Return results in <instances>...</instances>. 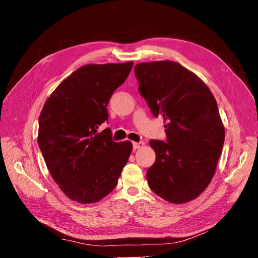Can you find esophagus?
Masks as SVG:
<instances>
[{
    "mask_svg": "<svg viewBox=\"0 0 258 258\" xmlns=\"http://www.w3.org/2000/svg\"><path fill=\"white\" fill-rule=\"evenodd\" d=\"M142 146H144V142H142V141H140V142H133L134 150H138V148H141Z\"/></svg>",
    "mask_w": 258,
    "mask_h": 258,
    "instance_id": "esophagus-1",
    "label": "esophagus"
}]
</instances>
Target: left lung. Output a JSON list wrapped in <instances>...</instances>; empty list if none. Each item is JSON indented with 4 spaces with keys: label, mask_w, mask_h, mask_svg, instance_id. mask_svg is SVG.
<instances>
[{
    "label": "left lung",
    "mask_w": 258,
    "mask_h": 258,
    "mask_svg": "<svg viewBox=\"0 0 258 258\" xmlns=\"http://www.w3.org/2000/svg\"><path fill=\"white\" fill-rule=\"evenodd\" d=\"M139 92L153 115L164 120L166 140H151L156 162L147 169L152 190L183 204L205 190L222 154L225 128L209 88L178 62L135 67Z\"/></svg>",
    "instance_id": "1"
}]
</instances>
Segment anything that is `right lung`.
Instances as JSON below:
<instances>
[{
    "instance_id": "1",
    "label": "right lung",
    "mask_w": 258,
    "mask_h": 258,
    "mask_svg": "<svg viewBox=\"0 0 258 258\" xmlns=\"http://www.w3.org/2000/svg\"><path fill=\"white\" fill-rule=\"evenodd\" d=\"M134 62L87 64L54 90L38 118V146L62 192L81 204L96 203L116 187L133 150L117 143L107 121V104Z\"/></svg>"
}]
</instances>
